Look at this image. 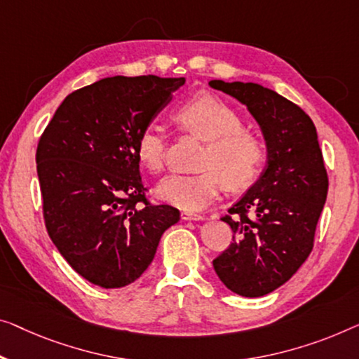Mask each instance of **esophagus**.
I'll list each match as a JSON object with an SVG mask.
<instances>
[{
    "label": "esophagus",
    "instance_id": "34e87169",
    "mask_svg": "<svg viewBox=\"0 0 359 359\" xmlns=\"http://www.w3.org/2000/svg\"><path fill=\"white\" fill-rule=\"evenodd\" d=\"M182 219H184V221H201L203 216H201V214H198V212L184 211V212H182Z\"/></svg>",
    "mask_w": 359,
    "mask_h": 359
}]
</instances>
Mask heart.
I'll return each mask as SVG.
<instances>
[{"label": "heart", "mask_w": 359, "mask_h": 359, "mask_svg": "<svg viewBox=\"0 0 359 359\" xmlns=\"http://www.w3.org/2000/svg\"><path fill=\"white\" fill-rule=\"evenodd\" d=\"M184 130L206 140L198 174H169L158 185L159 196L185 211H200L221 191L243 189L259 177L266 163V145L259 135L243 128L242 116L226 101L198 95L175 111ZM135 153L143 168L159 172L164 165L165 138L158 126L143 127L135 138Z\"/></svg>", "instance_id": "1"}]
</instances>
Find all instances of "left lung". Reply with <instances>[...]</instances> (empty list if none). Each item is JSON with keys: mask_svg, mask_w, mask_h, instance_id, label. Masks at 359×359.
I'll return each instance as SVG.
<instances>
[{"mask_svg": "<svg viewBox=\"0 0 359 359\" xmlns=\"http://www.w3.org/2000/svg\"><path fill=\"white\" fill-rule=\"evenodd\" d=\"M210 85L247 106L267 145L264 172L221 217L233 237L212 266L229 290L263 297L290 279L314 247L329 185L323 151L311 117L274 90L251 82Z\"/></svg>", "mask_w": 359, "mask_h": 359, "instance_id": "1", "label": "left lung"}]
</instances>
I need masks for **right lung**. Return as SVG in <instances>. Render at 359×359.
I'll return each mask as SVG.
<instances>
[{
    "label": "right lung",
    "instance_id": "add662e5",
    "mask_svg": "<svg viewBox=\"0 0 359 359\" xmlns=\"http://www.w3.org/2000/svg\"><path fill=\"white\" fill-rule=\"evenodd\" d=\"M184 77L101 79L66 96L36 147L48 235L88 282L121 288L151 264L180 212L148 200L135 138Z\"/></svg>",
    "mask_w": 359,
    "mask_h": 359
}]
</instances>
